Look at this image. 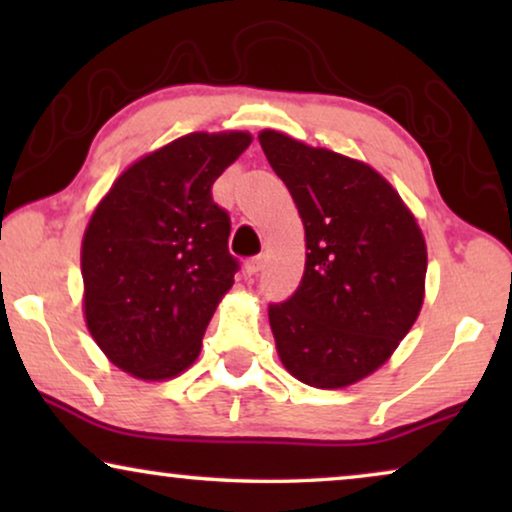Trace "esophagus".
Returning a JSON list of instances; mask_svg holds the SVG:
<instances>
[{
  "label": "esophagus",
  "instance_id": "esophagus-1",
  "mask_svg": "<svg viewBox=\"0 0 512 512\" xmlns=\"http://www.w3.org/2000/svg\"><path fill=\"white\" fill-rule=\"evenodd\" d=\"M263 265H265V256L258 254V256L249 258V261L244 263V270H247V275H256V272L263 270Z\"/></svg>",
  "mask_w": 512,
  "mask_h": 512
}]
</instances>
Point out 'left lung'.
<instances>
[{
    "mask_svg": "<svg viewBox=\"0 0 512 512\" xmlns=\"http://www.w3.org/2000/svg\"><path fill=\"white\" fill-rule=\"evenodd\" d=\"M258 142L296 202L307 244L296 293L268 305L279 359L310 387H347L389 359L422 310V230L366 163L275 130Z\"/></svg>",
    "mask_w": 512,
    "mask_h": 512,
    "instance_id": "left-lung-1",
    "label": "left lung"
}]
</instances>
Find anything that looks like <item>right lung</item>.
<instances>
[{
	"mask_svg": "<svg viewBox=\"0 0 512 512\" xmlns=\"http://www.w3.org/2000/svg\"><path fill=\"white\" fill-rule=\"evenodd\" d=\"M247 132H193L128 167L90 219L81 247L86 324L111 363L167 380L198 359L202 335L240 261L214 181Z\"/></svg>",
	"mask_w": 512,
	"mask_h": 512,
	"instance_id": "1",
	"label": "right lung"
}]
</instances>
